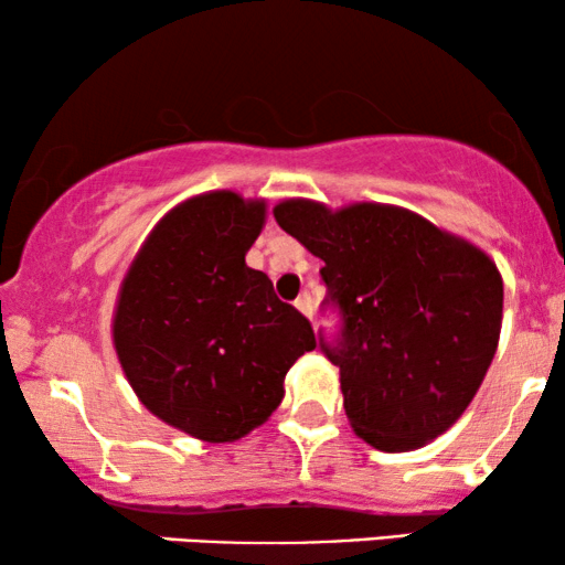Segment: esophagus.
I'll return each mask as SVG.
<instances>
[{"mask_svg": "<svg viewBox=\"0 0 565 565\" xmlns=\"http://www.w3.org/2000/svg\"><path fill=\"white\" fill-rule=\"evenodd\" d=\"M294 307H297L301 315H305V317H309V320H312V315H315V301H312V297H309L307 291H305V294H299V299L294 301Z\"/></svg>", "mask_w": 565, "mask_h": 565, "instance_id": "1", "label": "esophagus"}]
</instances>
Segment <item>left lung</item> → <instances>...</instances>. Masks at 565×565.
Segmentation results:
<instances>
[{
	"mask_svg": "<svg viewBox=\"0 0 565 565\" xmlns=\"http://www.w3.org/2000/svg\"><path fill=\"white\" fill-rule=\"evenodd\" d=\"M274 217L324 264V305L338 307L343 328L320 348L340 369L355 435L386 452L443 435L497 353L504 286L494 260L392 204L332 212L284 200Z\"/></svg>",
	"mask_w": 565,
	"mask_h": 565,
	"instance_id": "8db88e82",
	"label": "left lung"
}]
</instances>
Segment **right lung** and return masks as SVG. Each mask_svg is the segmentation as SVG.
Here are the masks:
<instances>
[{"label":"right lung","mask_w":565,"mask_h":565,"mask_svg":"<svg viewBox=\"0 0 565 565\" xmlns=\"http://www.w3.org/2000/svg\"><path fill=\"white\" fill-rule=\"evenodd\" d=\"M266 222L264 200L206 192L150 230L117 297L113 340L132 392L166 425L233 443L284 399L312 324L245 264Z\"/></svg>","instance_id":"1"}]
</instances>
